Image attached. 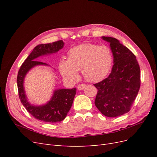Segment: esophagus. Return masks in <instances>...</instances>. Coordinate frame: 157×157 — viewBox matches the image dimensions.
<instances>
[{
  "label": "esophagus",
  "instance_id": "1",
  "mask_svg": "<svg viewBox=\"0 0 157 157\" xmlns=\"http://www.w3.org/2000/svg\"><path fill=\"white\" fill-rule=\"evenodd\" d=\"M86 84H82L78 85V86H77V88H78V90H83V89H84L85 88H86Z\"/></svg>",
  "mask_w": 157,
  "mask_h": 157
}]
</instances>
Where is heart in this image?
<instances>
[{
    "instance_id": "heart-1",
    "label": "heart",
    "mask_w": 157,
    "mask_h": 157,
    "mask_svg": "<svg viewBox=\"0 0 157 157\" xmlns=\"http://www.w3.org/2000/svg\"><path fill=\"white\" fill-rule=\"evenodd\" d=\"M112 63V54L107 46L88 43L71 48L68 60H60L59 69L62 77L69 81L77 80L78 71L81 70L85 79L96 82L106 77Z\"/></svg>"
}]
</instances>
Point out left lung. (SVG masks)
<instances>
[{
    "instance_id": "obj_1",
    "label": "left lung",
    "mask_w": 157,
    "mask_h": 157,
    "mask_svg": "<svg viewBox=\"0 0 157 157\" xmlns=\"http://www.w3.org/2000/svg\"><path fill=\"white\" fill-rule=\"evenodd\" d=\"M101 39L110 44L114 65L109 77L94 84L98 89L95 105L103 115L117 117L128 113L140 88V68L136 57L119 40Z\"/></svg>"
}]
</instances>
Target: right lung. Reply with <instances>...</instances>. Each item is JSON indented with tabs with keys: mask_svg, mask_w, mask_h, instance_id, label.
Segmentation results:
<instances>
[{
	"mask_svg": "<svg viewBox=\"0 0 157 157\" xmlns=\"http://www.w3.org/2000/svg\"><path fill=\"white\" fill-rule=\"evenodd\" d=\"M63 46V40L37 45L23 63L18 71L17 84L20 101L32 116L42 122H58L64 120L72 106L77 88L56 89L49 101L44 105H34L27 100L23 86L24 79L27 73L34 67L48 65L47 63L36 61V58L42 56L55 54L62 49Z\"/></svg>",
	"mask_w": 157,
	"mask_h": 157,
	"instance_id": "right-lung-1",
	"label": "right lung"
}]
</instances>
